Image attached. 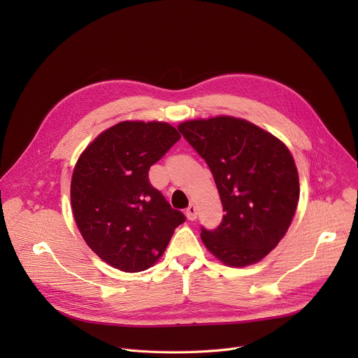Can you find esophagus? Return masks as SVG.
<instances>
[{"mask_svg":"<svg viewBox=\"0 0 358 358\" xmlns=\"http://www.w3.org/2000/svg\"><path fill=\"white\" fill-rule=\"evenodd\" d=\"M185 216L189 220H196L197 219V208L194 204H190L189 208L185 209Z\"/></svg>","mask_w":358,"mask_h":358,"instance_id":"34e87169","label":"esophagus"}]
</instances>
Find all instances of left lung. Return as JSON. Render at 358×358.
I'll return each mask as SVG.
<instances>
[{
  "instance_id": "8db88e82",
  "label": "left lung",
  "mask_w": 358,
  "mask_h": 358,
  "mask_svg": "<svg viewBox=\"0 0 358 358\" xmlns=\"http://www.w3.org/2000/svg\"><path fill=\"white\" fill-rule=\"evenodd\" d=\"M182 138L209 165L224 216L201 241L216 258L243 267L264 258L287 232L299 201V176L283 142L235 117L192 120Z\"/></svg>"
}]
</instances>
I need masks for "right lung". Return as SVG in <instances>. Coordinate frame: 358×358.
<instances>
[{"instance_id":"right-lung-1","label":"right lung","mask_w":358,"mask_h":358,"mask_svg":"<svg viewBox=\"0 0 358 358\" xmlns=\"http://www.w3.org/2000/svg\"><path fill=\"white\" fill-rule=\"evenodd\" d=\"M180 138L168 123L122 122L91 142L75 165V222L87 245L111 267L126 273L149 268L185 222L148 177Z\"/></svg>"}]
</instances>
